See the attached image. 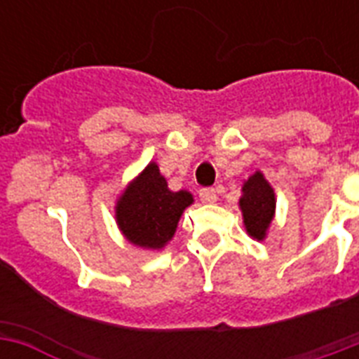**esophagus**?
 Segmentation results:
<instances>
[{
	"mask_svg": "<svg viewBox=\"0 0 359 359\" xmlns=\"http://www.w3.org/2000/svg\"><path fill=\"white\" fill-rule=\"evenodd\" d=\"M199 197H201L203 203H214L216 199H218L214 188H203V190H199Z\"/></svg>",
	"mask_w": 359,
	"mask_h": 359,
	"instance_id": "obj_1",
	"label": "esophagus"
}]
</instances>
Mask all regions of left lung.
I'll return each instance as SVG.
<instances>
[{
	"instance_id": "left-lung-1",
	"label": "left lung",
	"mask_w": 359,
	"mask_h": 359,
	"mask_svg": "<svg viewBox=\"0 0 359 359\" xmlns=\"http://www.w3.org/2000/svg\"><path fill=\"white\" fill-rule=\"evenodd\" d=\"M238 205L248 235L251 238L264 240L276 214V194L261 171H255L245 180Z\"/></svg>"
}]
</instances>
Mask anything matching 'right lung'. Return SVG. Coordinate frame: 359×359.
I'll list each match as a JSON object with an SVG mask.
<instances>
[{
	"mask_svg": "<svg viewBox=\"0 0 359 359\" xmlns=\"http://www.w3.org/2000/svg\"><path fill=\"white\" fill-rule=\"evenodd\" d=\"M194 203L190 191H171L154 162L126 188L115 207L117 225L128 242L147 250H162L173 238L186 207Z\"/></svg>",
	"mask_w": 359,
	"mask_h": 359,
	"instance_id": "1",
	"label": "right lung"
}]
</instances>
